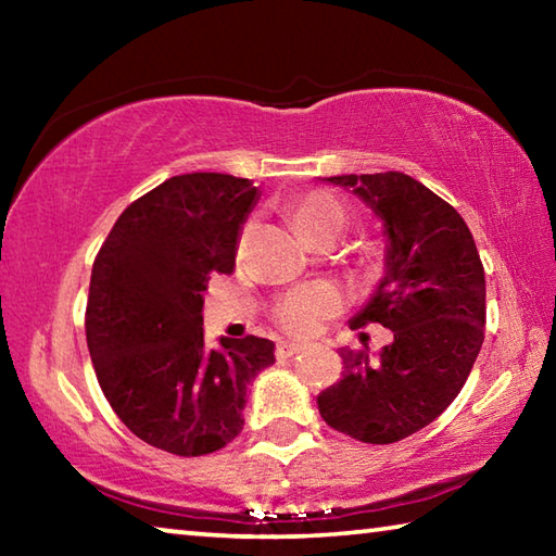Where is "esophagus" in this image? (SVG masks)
I'll return each instance as SVG.
<instances>
[{"label":"esophagus","instance_id":"1","mask_svg":"<svg viewBox=\"0 0 556 556\" xmlns=\"http://www.w3.org/2000/svg\"><path fill=\"white\" fill-rule=\"evenodd\" d=\"M301 343H291V341H279L277 343V357H291V355H296L299 351H301Z\"/></svg>","mask_w":556,"mask_h":556}]
</instances>
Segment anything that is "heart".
I'll return each mask as SVG.
<instances>
[{"mask_svg": "<svg viewBox=\"0 0 556 556\" xmlns=\"http://www.w3.org/2000/svg\"><path fill=\"white\" fill-rule=\"evenodd\" d=\"M343 205L331 193L314 191L291 203V220H294L304 238L328 228V225H343ZM338 308H341V294L331 285H306L291 289L289 294L281 296L275 316L277 324L287 328L289 333L308 336L321 326L324 318L333 316Z\"/></svg>", "mask_w": 556, "mask_h": 556, "instance_id": "1", "label": "heart"}]
</instances>
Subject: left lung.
I'll use <instances>...</instances> for the list:
<instances>
[{
  "label": "left lung",
  "mask_w": 556,
  "mask_h": 556,
  "mask_svg": "<svg viewBox=\"0 0 556 556\" xmlns=\"http://www.w3.org/2000/svg\"><path fill=\"white\" fill-rule=\"evenodd\" d=\"M382 220L384 277L351 328L382 324L394 341L378 361L341 348L343 378L318 394L328 427L392 444L431 425L466 384L485 326V271L468 225L400 172L331 176Z\"/></svg>",
  "instance_id": "obj_1"
}]
</instances>
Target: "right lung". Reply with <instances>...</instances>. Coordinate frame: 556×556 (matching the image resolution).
I'll return each instance as SVG.
<instances>
[{
  "label": "right lung",
  "instance_id": "1",
  "mask_svg": "<svg viewBox=\"0 0 556 556\" xmlns=\"http://www.w3.org/2000/svg\"><path fill=\"white\" fill-rule=\"evenodd\" d=\"M250 178L172 176L127 205L92 265L88 351L131 434L176 456H205L242 431L248 388L275 363L267 338L203 341V291L230 275Z\"/></svg>",
  "mask_w": 556,
  "mask_h": 556
}]
</instances>
